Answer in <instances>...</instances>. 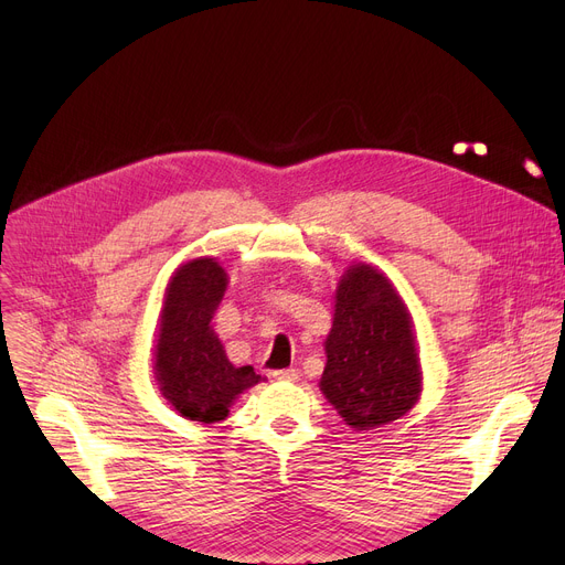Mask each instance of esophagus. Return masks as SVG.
Segmentation results:
<instances>
[{"label": "esophagus", "instance_id": "esophagus-1", "mask_svg": "<svg viewBox=\"0 0 565 565\" xmlns=\"http://www.w3.org/2000/svg\"><path fill=\"white\" fill-rule=\"evenodd\" d=\"M273 377L279 380V382H297L299 380V371L297 369H281V371H275Z\"/></svg>", "mask_w": 565, "mask_h": 565}]
</instances>
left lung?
<instances>
[{"instance_id":"1","label":"left lung","mask_w":565,"mask_h":565,"mask_svg":"<svg viewBox=\"0 0 565 565\" xmlns=\"http://www.w3.org/2000/svg\"><path fill=\"white\" fill-rule=\"evenodd\" d=\"M333 299L319 391L355 431L409 414L423 393V369L407 303L384 273L362 262L344 270Z\"/></svg>"}]
</instances>
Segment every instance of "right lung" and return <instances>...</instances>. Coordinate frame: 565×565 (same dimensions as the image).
<instances>
[{
  "instance_id": "1",
  "label": "right lung",
  "mask_w": 565,
  "mask_h": 565,
  "mask_svg": "<svg viewBox=\"0 0 565 565\" xmlns=\"http://www.w3.org/2000/svg\"><path fill=\"white\" fill-rule=\"evenodd\" d=\"M227 281L216 257L181 264L170 277L158 317V391L183 418L203 425L225 420L234 399L264 380L253 366H234L212 329Z\"/></svg>"
}]
</instances>
